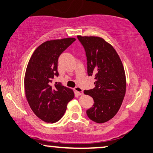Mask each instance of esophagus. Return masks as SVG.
<instances>
[{
    "label": "esophagus",
    "mask_w": 153,
    "mask_h": 153,
    "mask_svg": "<svg viewBox=\"0 0 153 153\" xmlns=\"http://www.w3.org/2000/svg\"><path fill=\"white\" fill-rule=\"evenodd\" d=\"M74 91H76L79 95H82V94H83V89L81 87H79V86H76V87L74 88Z\"/></svg>",
    "instance_id": "obj_1"
}]
</instances>
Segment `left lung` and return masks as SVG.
<instances>
[{
	"mask_svg": "<svg viewBox=\"0 0 153 153\" xmlns=\"http://www.w3.org/2000/svg\"><path fill=\"white\" fill-rule=\"evenodd\" d=\"M84 47L87 61V74L94 77L95 87L84 93L94 99L86 110L88 118L98 123L108 121L119 110L125 97V71L115 49L99 37L77 36Z\"/></svg>",
	"mask_w": 153,
	"mask_h": 153,
	"instance_id": "8db88e82",
	"label": "left lung"
}]
</instances>
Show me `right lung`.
I'll return each instance as SVG.
<instances>
[{
	"label": "right lung",
	"instance_id": "right-lung-1",
	"mask_svg": "<svg viewBox=\"0 0 153 153\" xmlns=\"http://www.w3.org/2000/svg\"><path fill=\"white\" fill-rule=\"evenodd\" d=\"M76 40L73 37L46 41L37 48L28 62L24 85L27 102L36 116L47 123L58 121L74 94L60 82L52 84L59 76L58 59Z\"/></svg>",
	"mask_w": 153,
	"mask_h": 153
}]
</instances>
